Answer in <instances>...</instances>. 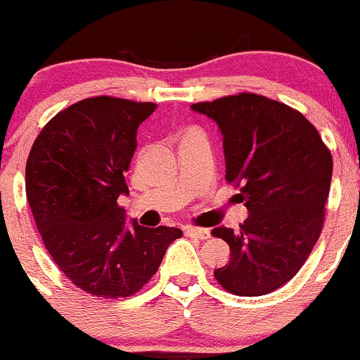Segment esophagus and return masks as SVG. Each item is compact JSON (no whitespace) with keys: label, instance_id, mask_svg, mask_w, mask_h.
Instances as JSON below:
<instances>
[{"label":"esophagus","instance_id":"1","mask_svg":"<svg viewBox=\"0 0 360 360\" xmlns=\"http://www.w3.org/2000/svg\"><path fill=\"white\" fill-rule=\"evenodd\" d=\"M185 234H187V236L199 238V240H206V238L212 236L210 229H206V227H192V226L185 227Z\"/></svg>","mask_w":360,"mask_h":360}]
</instances>
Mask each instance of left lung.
<instances>
[{
	"label": "left lung",
	"mask_w": 360,
	"mask_h": 360,
	"mask_svg": "<svg viewBox=\"0 0 360 360\" xmlns=\"http://www.w3.org/2000/svg\"><path fill=\"white\" fill-rule=\"evenodd\" d=\"M224 138L226 179L240 187L248 219L240 231L213 236L231 248L215 278L236 296H264L285 285L311 254L326 217L333 158L319 131L297 110L241 92L195 103Z\"/></svg>",
	"instance_id": "left-lung-1"
}]
</instances>
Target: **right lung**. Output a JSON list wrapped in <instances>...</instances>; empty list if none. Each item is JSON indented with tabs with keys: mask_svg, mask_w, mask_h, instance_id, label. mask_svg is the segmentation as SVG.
<instances>
[{
	"mask_svg": "<svg viewBox=\"0 0 360 360\" xmlns=\"http://www.w3.org/2000/svg\"><path fill=\"white\" fill-rule=\"evenodd\" d=\"M155 103L96 96L68 106L40 131L26 165V194L45 248L73 285L117 300L136 294L181 238L143 227L117 205L140 124Z\"/></svg>",
	"mask_w": 360,
	"mask_h": 360,
	"instance_id": "1",
	"label": "right lung"
}]
</instances>
